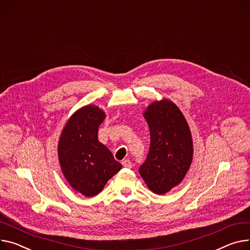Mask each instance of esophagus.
Instances as JSON below:
<instances>
[{
  "instance_id": "obj_1",
  "label": "esophagus",
  "mask_w": 250,
  "mask_h": 250,
  "mask_svg": "<svg viewBox=\"0 0 250 250\" xmlns=\"http://www.w3.org/2000/svg\"><path fill=\"white\" fill-rule=\"evenodd\" d=\"M122 165H123L124 167H126V168H132V163H131V161H130L129 159L123 160V161H122Z\"/></svg>"
}]
</instances>
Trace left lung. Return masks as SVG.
I'll list each match as a JSON object with an SVG mask.
<instances>
[{
    "instance_id": "obj_1",
    "label": "left lung",
    "mask_w": 250,
    "mask_h": 250,
    "mask_svg": "<svg viewBox=\"0 0 250 250\" xmlns=\"http://www.w3.org/2000/svg\"><path fill=\"white\" fill-rule=\"evenodd\" d=\"M150 148L139 173L148 188L163 195L185 177L193 157L191 131L180 109L170 100L150 104L144 111Z\"/></svg>"
}]
</instances>
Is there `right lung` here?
Instances as JSON below:
<instances>
[{
    "mask_svg": "<svg viewBox=\"0 0 250 250\" xmlns=\"http://www.w3.org/2000/svg\"><path fill=\"white\" fill-rule=\"evenodd\" d=\"M106 117L99 107L87 105L67 121L58 143V157L71 187L87 197L97 195L122 165L98 140V128Z\"/></svg>",
    "mask_w": 250,
    "mask_h": 250,
    "instance_id": "add662e5",
    "label": "right lung"
}]
</instances>
